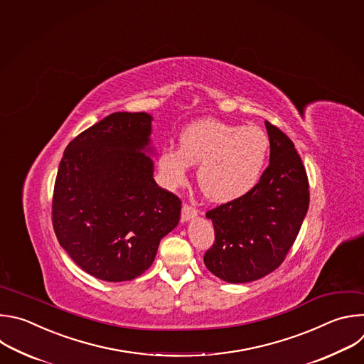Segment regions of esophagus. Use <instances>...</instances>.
I'll return each instance as SVG.
<instances>
[{
	"instance_id": "1",
	"label": "esophagus",
	"mask_w": 364,
	"mask_h": 364,
	"mask_svg": "<svg viewBox=\"0 0 364 364\" xmlns=\"http://www.w3.org/2000/svg\"><path fill=\"white\" fill-rule=\"evenodd\" d=\"M198 215V209L189 203H183L182 206V221H189Z\"/></svg>"
}]
</instances>
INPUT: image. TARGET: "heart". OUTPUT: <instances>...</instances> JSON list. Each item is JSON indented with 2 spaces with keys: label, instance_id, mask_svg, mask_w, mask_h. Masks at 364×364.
Segmentation results:
<instances>
[{
  "label": "heart",
  "instance_id": "obj_1",
  "mask_svg": "<svg viewBox=\"0 0 364 364\" xmlns=\"http://www.w3.org/2000/svg\"><path fill=\"white\" fill-rule=\"evenodd\" d=\"M269 152L267 133L255 126L220 120H199L179 137V149L166 148L159 169L168 186L186 183L191 165H198L196 179L202 193L215 202L244 196L259 182Z\"/></svg>",
  "mask_w": 364,
  "mask_h": 364
}]
</instances>
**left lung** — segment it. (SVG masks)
<instances>
[{"mask_svg":"<svg viewBox=\"0 0 364 364\" xmlns=\"http://www.w3.org/2000/svg\"><path fill=\"white\" fill-rule=\"evenodd\" d=\"M269 165L241 198L206 212L215 242L206 268L227 282H250L277 269L293 247L310 203L309 178L294 143L265 122Z\"/></svg>","mask_w":364,"mask_h":364,"instance_id":"left-lung-1","label":"left lung"}]
</instances>
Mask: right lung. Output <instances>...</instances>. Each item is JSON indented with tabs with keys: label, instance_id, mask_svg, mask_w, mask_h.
Returning <instances> with one entry per match:
<instances>
[{
	"label": "right lung",
	"instance_id": "right-lung-1",
	"mask_svg": "<svg viewBox=\"0 0 364 364\" xmlns=\"http://www.w3.org/2000/svg\"><path fill=\"white\" fill-rule=\"evenodd\" d=\"M152 116L116 112L73 139L58 166L53 228L87 274L130 281L155 261L179 223L181 199L154 179Z\"/></svg>",
	"mask_w": 364,
	"mask_h": 364
}]
</instances>
